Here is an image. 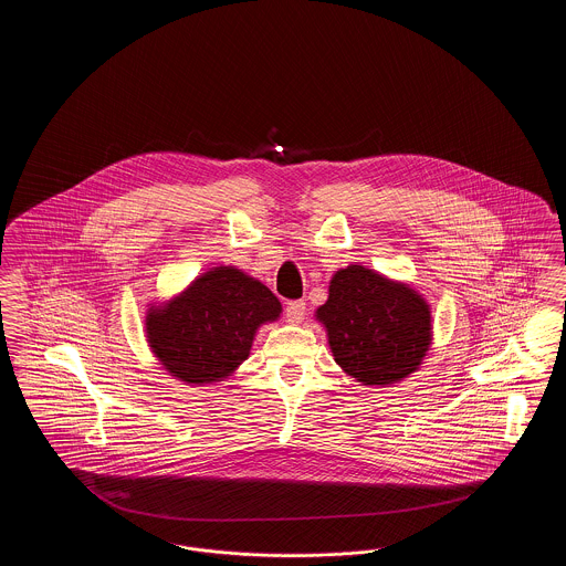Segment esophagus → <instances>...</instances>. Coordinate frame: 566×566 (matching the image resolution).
I'll return each instance as SVG.
<instances>
[{
	"instance_id": "1",
	"label": "esophagus",
	"mask_w": 566,
	"mask_h": 566,
	"mask_svg": "<svg viewBox=\"0 0 566 566\" xmlns=\"http://www.w3.org/2000/svg\"><path fill=\"white\" fill-rule=\"evenodd\" d=\"M305 318V301H291L286 305V321L298 324Z\"/></svg>"
}]
</instances>
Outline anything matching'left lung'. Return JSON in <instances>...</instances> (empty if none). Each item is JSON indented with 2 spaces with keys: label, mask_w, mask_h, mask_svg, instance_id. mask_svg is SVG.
<instances>
[{
  "label": "left lung",
  "mask_w": 566,
  "mask_h": 566,
  "mask_svg": "<svg viewBox=\"0 0 566 566\" xmlns=\"http://www.w3.org/2000/svg\"><path fill=\"white\" fill-rule=\"evenodd\" d=\"M335 363L363 386H390L420 369L431 348V305L379 271L348 265L316 310Z\"/></svg>",
  "instance_id": "obj_1"
}]
</instances>
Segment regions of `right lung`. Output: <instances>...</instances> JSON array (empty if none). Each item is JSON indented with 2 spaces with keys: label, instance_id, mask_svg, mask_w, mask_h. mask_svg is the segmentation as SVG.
Here are the masks:
<instances>
[{
  "label": "right lung",
  "instance_id": "1",
  "mask_svg": "<svg viewBox=\"0 0 566 566\" xmlns=\"http://www.w3.org/2000/svg\"><path fill=\"white\" fill-rule=\"evenodd\" d=\"M282 303L270 289L238 268H212L197 275L171 301L150 305L144 331L169 376L203 386L233 376L259 326L275 323Z\"/></svg>",
  "mask_w": 566,
  "mask_h": 566
}]
</instances>
